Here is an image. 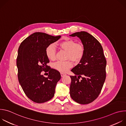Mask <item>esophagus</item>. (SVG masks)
<instances>
[{"mask_svg":"<svg viewBox=\"0 0 126 126\" xmlns=\"http://www.w3.org/2000/svg\"><path fill=\"white\" fill-rule=\"evenodd\" d=\"M60 74H61V77H63V76H64L65 75H66L65 73H62V72H61Z\"/></svg>","mask_w":126,"mask_h":126,"instance_id":"1","label":"esophagus"}]
</instances>
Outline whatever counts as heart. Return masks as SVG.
<instances>
[{
	"label": "heart",
	"mask_w": 126,
	"mask_h": 126,
	"mask_svg": "<svg viewBox=\"0 0 126 126\" xmlns=\"http://www.w3.org/2000/svg\"><path fill=\"white\" fill-rule=\"evenodd\" d=\"M59 45L61 49L67 52V59H68L79 62L84 56L85 48L83 45L81 43H77L73 39L66 38L61 41ZM45 53L49 59L54 60L56 59V49L53 44H51L46 47ZM72 62L70 60L58 61L54 64L53 67L61 72H66L72 66Z\"/></svg>",
	"instance_id": "b5f03b06"
}]
</instances>
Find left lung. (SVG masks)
Here are the masks:
<instances>
[{"instance_id":"left-lung-1","label":"left lung","mask_w":126,"mask_h":126,"mask_svg":"<svg viewBox=\"0 0 126 126\" xmlns=\"http://www.w3.org/2000/svg\"><path fill=\"white\" fill-rule=\"evenodd\" d=\"M70 36L79 37L85 48L83 57L71 70L75 75L70 76V96L79 104H88L94 101L101 91L106 79L107 61L101 44L93 36L85 31Z\"/></svg>"}]
</instances>
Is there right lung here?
Returning <instances> with one entry per match:
<instances>
[{"label": "right lung", "mask_w": 126, "mask_h": 126, "mask_svg": "<svg viewBox=\"0 0 126 126\" xmlns=\"http://www.w3.org/2000/svg\"><path fill=\"white\" fill-rule=\"evenodd\" d=\"M60 37L35 32L24 39L19 47L16 62L18 78L25 95L35 103H44L54 96L61 75L47 65L49 60L45 50L49 45ZM46 70L49 73L47 78L41 74Z\"/></svg>", "instance_id": "add662e5"}]
</instances>
